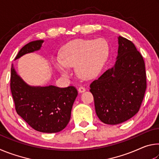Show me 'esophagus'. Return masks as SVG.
Here are the masks:
<instances>
[{
    "label": "esophagus",
    "instance_id": "esophagus-1",
    "mask_svg": "<svg viewBox=\"0 0 159 159\" xmlns=\"http://www.w3.org/2000/svg\"><path fill=\"white\" fill-rule=\"evenodd\" d=\"M85 91V88L82 87V86H80V87L79 88V93H84Z\"/></svg>",
    "mask_w": 159,
    "mask_h": 159
}]
</instances>
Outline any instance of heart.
Returning <instances> with one entry per match:
<instances>
[{"mask_svg": "<svg viewBox=\"0 0 159 159\" xmlns=\"http://www.w3.org/2000/svg\"><path fill=\"white\" fill-rule=\"evenodd\" d=\"M109 44L104 39H76L61 48V58L54 57V66L63 76L70 75L69 67L76 66L78 76L92 79L98 76L108 58Z\"/></svg>", "mask_w": 159, "mask_h": 159, "instance_id": "heart-1", "label": "heart"}]
</instances>
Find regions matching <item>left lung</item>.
Returning <instances> with one entry per match:
<instances>
[{"mask_svg": "<svg viewBox=\"0 0 159 159\" xmlns=\"http://www.w3.org/2000/svg\"><path fill=\"white\" fill-rule=\"evenodd\" d=\"M114 65L90 84L97 116L106 124L117 125L134 116L147 88L143 57L134 45L118 37Z\"/></svg>", "mask_w": 159, "mask_h": 159, "instance_id": "8db88e82", "label": "left lung"}]
</instances>
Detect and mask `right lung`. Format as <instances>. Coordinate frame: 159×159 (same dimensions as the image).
Segmentation results:
<instances>
[{
	"instance_id": "add662e5",
	"label": "right lung",
	"mask_w": 159,
	"mask_h": 159,
	"mask_svg": "<svg viewBox=\"0 0 159 159\" xmlns=\"http://www.w3.org/2000/svg\"><path fill=\"white\" fill-rule=\"evenodd\" d=\"M43 42V40H37L29 43L20 50L15 60L41 50ZM10 88L18 115L34 130L53 133L66 128L78 95L73 86L30 85L21 79L12 64Z\"/></svg>"
}]
</instances>
